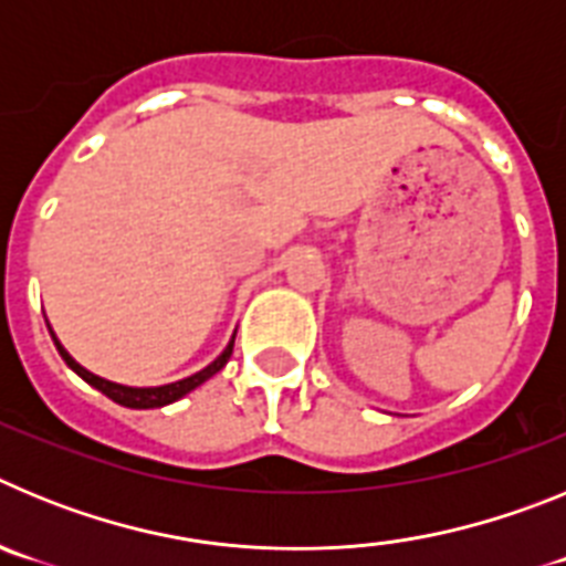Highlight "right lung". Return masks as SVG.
Here are the masks:
<instances>
[{
	"instance_id": "1",
	"label": "right lung",
	"mask_w": 566,
	"mask_h": 566,
	"mask_svg": "<svg viewBox=\"0 0 566 566\" xmlns=\"http://www.w3.org/2000/svg\"><path fill=\"white\" fill-rule=\"evenodd\" d=\"M50 337H53V343H56V348H59V354H62L64 363H67L70 368H73V371H76L78 377L84 379V382L93 385L96 391H102L104 397H109L113 402L124 405V408H138V411H147V408H164V405L175 402V399L187 397V394L195 391L198 385H203L209 377H214V374L221 371L223 365L229 363V357H232V348H234V337H232V339H229L227 348H223L221 357L212 359L207 368H201V371L192 374V377H187V379H178V382H169V385H158V388H133V385L109 382V379H104V377H98V374L87 371L84 365H78L76 359L70 357L67 348H64V345L59 343L56 334H53V328H50Z\"/></svg>"
}]
</instances>
